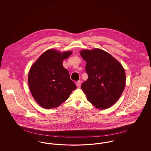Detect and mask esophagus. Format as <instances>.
<instances>
[{"mask_svg":"<svg viewBox=\"0 0 151 151\" xmlns=\"http://www.w3.org/2000/svg\"><path fill=\"white\" fill-rule=\"evenodd\" d=\"M76 86H78V88H80V86H81V81H78L76 82Z\"/></svg>","mask_w":151,"mask_h":151,"instance_id":"esophagus-1","label":"esophagus"}]
</instances>
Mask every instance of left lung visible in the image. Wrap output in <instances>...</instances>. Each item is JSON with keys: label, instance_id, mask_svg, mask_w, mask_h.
Segmentation results:
<instances>
[{"label": "left lung", "instance_id": "left-lung-1", "mask_svg": "<svg viewBox=\"0 0 151 151\" xmlns=\"http://www.w3.org/2000/svg\"><path fill=\"white\" fill-rule=\"evenodd\" d=\"M80 55L86 62L88 78L81 84V89L87 100L99 109L111 107L125 87L126 74L122 65L100 49L83 50Z\"/></svg>", "mask_w": 151, "mask_h": 151}]
</instances>
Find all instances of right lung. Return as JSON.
Listing matches in <instances>:
<instances>
[{
  "label": "right lung",
  "mask_w": 151,
  "mask_h": 151,
  "mask_svg": "<svg viewBox=\"0 0 151 151\" xmlns=\"http://www.w3.org/2000/svg\"><path fill=\"white\" fill-rule=\"evenodd\" d=\"M72 51H46L32 65L28 74L30 92L42 108H57L68 99L76 86L62 65Z\"/></svg>",
  "instance_id": "obj_1"
}]
</instances>
